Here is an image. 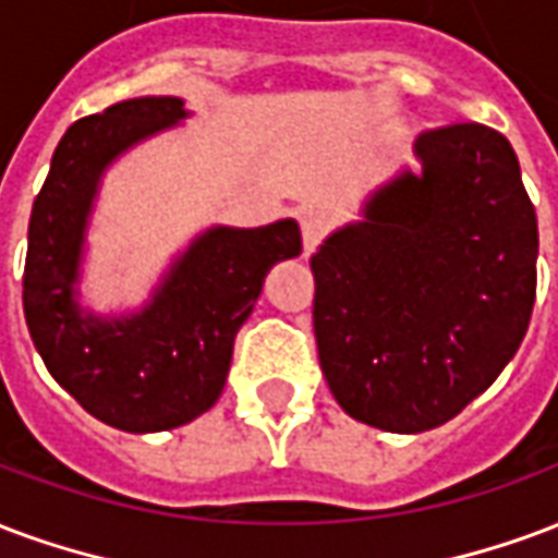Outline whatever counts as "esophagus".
<instances>
[{"mask_svg":"<svg viewBox=\"0 0 558 558\" xmlns=\"http://www.w3.org/2000/svg\"><path fill=\"white\" fill-rule=\"evenodd\" d=\"M301 242H304V254H311L322 245V239L328 236V218L322 216L319 209H301Z\"/></svg>","mask_w":558,"mask_h":558,"instance_id":"1","label":"esophagus"}]
</instances>
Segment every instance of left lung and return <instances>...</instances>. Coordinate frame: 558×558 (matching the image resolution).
Segmentation results:
<instances>
[{
  "label": "left lung",
  "mask_w": 558,
  "mask_h": 558,
  "mask_svg": "<svg viewBox=\"0 0 558 558\" xmlns=\"http://www.w3.org/2000/svg\"><path fill=\"white\" fill-rule=\"evenodd\" d=\"M420 174L311 257L319 366L342 411L416 435L488 390L535 304L538 218L502 132L449 123L416 138Z\"/></svg>",
  "instance_id": "left-lung-1"
}]
</instances>
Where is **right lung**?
<instances>
[{
	"mask_svg": "<svg viewBox=\"0 0 558 558\" xmlns=\"http://www.w3.org/2000/svg\"><path fill=\"white\" fill-rule=\"evenodd\" d=\"M177 97H138L64 132L28 218L23 311L49 375L88 414L121 432H165L216 405L239 328L268 268L301 254L295 221L216 227L185 251L142 316H80L73 283L102 168L183 118Z\"/></svg>",
	"mask_w": 558,
	"mask_h": 558,
	"instance_id": "add662e5",
	"label": "right lung"
}]
</instances>
